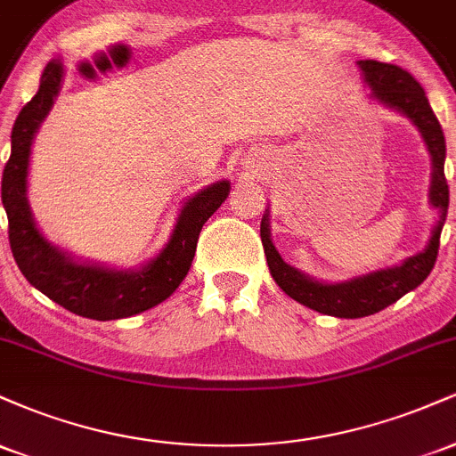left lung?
<instances>
[{"mask_svg":"<svg viewBox=\"0 0 456 456\" xmlns=\"http://www.w3.org/2000/svg\"><path fill=\"white\" fill-rule=\"evenodd\" d=\"M360 72H362L364 86L369 87L370 101L384 104L386 109L401 113L413 126L418 128L422 141H425L428 156H431V186H428V203L437 210V223L433 224L431 238L420 253L403 259L401 264L390 268L373 270L369 274L354 276L347 281H317L306 272L294 268L281 257L272 242L270 233V208L261 218V242H264L265 259L272 279L294 297L296 302L305 305L323 315L358 319L384 311L386 306L395 305L399 297L416 289L422 281L431 274L437 259L439 235H442L444 223L448 214V182L444 175V160H446V139H444L442 126H439L436 113L428 104L425 90L410 72L395 64H384L375 60H360Z\"/></svg>","mask_w":456,"mask_h":456,"instance_id":"left-lung-1","label":"left lung"}]
</instances>
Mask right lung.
Wrapping results in <instances>:
<instances>
[{
  "instance_id": "add662e5",
  "label": "right lung",
  "mask_w": 456,
  "mask_h": 456,
  "mask_svg": "<svg viewBox=\"0 0 456 456\" xmlns=\"http://www.w3.org/2000/svg\"><path fill=\"white\" fill-rule=\"evenodd\" d=\"M61 81L64 64L51 60L40 77L38 92L20 109L12 126V150L2 177L10 248L25 279L66 311L98 322L133 317L167 300L186 279L201 227L229 197L232 182L218 180L188 197L177 212L167 244L139 268H111L77 259L46 240L28 199L31 145L61 90Z\"/></svg>"
}]
</instances>
